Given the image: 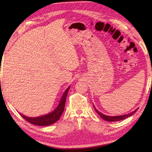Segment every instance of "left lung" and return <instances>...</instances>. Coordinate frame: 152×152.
I'll list each match as a JSON object with an SVG mask.
<instances>
[{"instance_id":"1","label":"left lung","mask_w":152,"mask_h":152,"mask_svg":"<svg viewBox=\"0 0 152 152\" xmlns=\"http://www.w3.org/2000/svg\"><path fill=\"white\" fill-rule=\"evenodd\" d=\"M96 112L98 113V114L99 115L102 117L103 120L106 121H108V122H116V121H122V120H124V119H125L127 117H129L131 116L132 115L134 114V113H136V112L137 111V110H136L135 111L132 112L130 113H128L127 115H121V116H115V117H112V116H107V115H105L100 113L99 112H98L97 110H96V108H94Z\"/></svg>"}]
</instances>
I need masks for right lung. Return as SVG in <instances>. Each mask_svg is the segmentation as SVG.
Masks as SVG:
<instances>
[{"instance_id":"add662e5","label":"right lung","mask_w":152,"mask_h":152,"mask_svg":"<svg viewBox=\"0 0 152 152\" xmlns=\"http://www.w3.org/2000/svg\"><path fill=\"white\" fill-rule=\"evenodd\" d=\"M69 89H70V87H68L65 93H64L60 103H59L57 108L55 109L52 113H50L44 116L33 118L24 116L23 115H22L21 113H20V115L24 119H25L26 121H28L30 124H34V125L39 126H45L51 125V124L55 123L59 120L64 111V108H65V105L66 102V98Z\"/></svg>"}]
</instances>
